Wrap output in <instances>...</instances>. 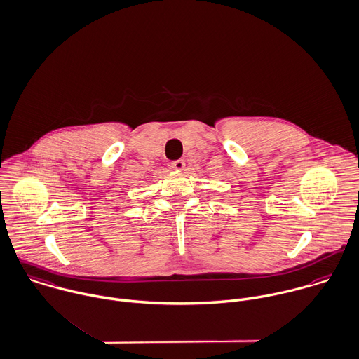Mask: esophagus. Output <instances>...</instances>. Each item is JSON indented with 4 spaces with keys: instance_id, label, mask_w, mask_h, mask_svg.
I'll return each instance as SVG.
<instances>
[{
    "instance_id": "esophagus-1",
    "label": "esophagus",
    "mask_w": 359,
    "mask_h": 359,
    "mask_svg": "<svg viewBox=\"0 0 359 359\" xmlns=\"http://www.w3.org/2000/svg\"><path fill=\"white\" fill-rule=\"evenodd\" d=\"M171 167L174 170H184L185 168V161L184 160H175L171 163Z\"/></svg>"
}]
</instances>
